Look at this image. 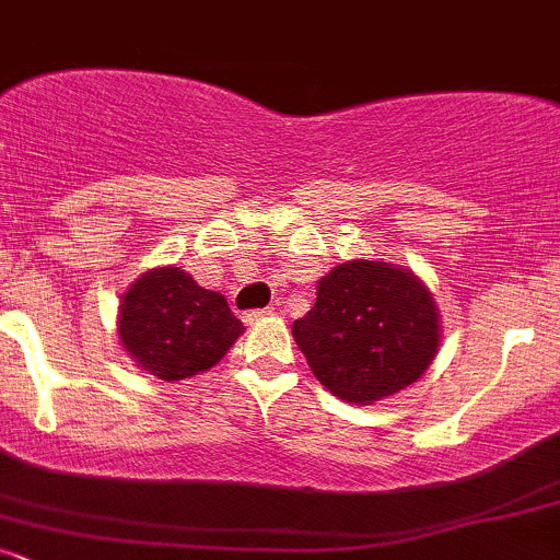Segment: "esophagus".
<instances>
[{
  "label": "esophagus",
  "instance_id": "esophagus-1",
  "mask_svg": "<svg viewBox=\"0 0 560 560\" xmlns=\"http://www.w3.org/2000/svg\"><path fill=\"white\" fill-rule=\"evenodd\" d=\"M273 316V307H266V311H249L244 313V324H258V320Z\"/></svg>",
  "mask_w": 560,
  "mask_h": 560
}]
</instances>
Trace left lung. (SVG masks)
Segmentation results:
<instances>
[{
  "label": "left lung",
  "instance_id": "obj_1",
  "mask_svg": "<svg viewBox=\"0 0 560 560\" xmlns=\"http://www.w3.org/2000/svg\"><path fill=\"white\" fill-rule=\"evenodd\" d=\"M292 337L334 397L371 405L427 374L442 339L440 307L410 268L347 260L318 281L316 305Z\"/></svg>",
  "mask_w": 560,
  "mask_h": 560
}]
</instances>
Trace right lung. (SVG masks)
I'll return each instance as SVG.
<instances>
[{"label": "right lung", "instance_id": "right-lung-1", "mask_svg": "<svg viewBox=\"0 0 560 560\" xmlns=\"http://www.w3.org/2000/svg\"><path fill=\"white\" fill-rule=\"evenodd\" d=\"M242 331L226 298L176 266L150 268L120 294V345L144 374L163 382L210 371Z\"/></svg>", "mask_w": 560, "mask_h": 560}]
</instances>
